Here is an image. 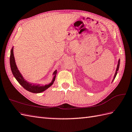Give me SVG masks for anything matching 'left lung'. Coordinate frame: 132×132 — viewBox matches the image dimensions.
Returning a JSON list of instances; mask_svg holds the SVG:
<instances>
[{"label": "left lung", "instance_id": "1", "mask_svg": "<svg viewBox=\"0 0 132 132\" xmlns=\"http://www.w3.org/2000/svg\"><path fill=\"white\" fill-rule=\"evenodd\" d=\"M119 65H120V60H119L118 61V66H117V68H116V72H115V76H114V79H113L112 81H114V80L115 79V77L116 75H117V73H118V71L119 70Z\"/></svg>", "mask_w": 132, "mask_h": 132}]
</instances>
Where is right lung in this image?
Returning a JSON list of instances; mask_svg holds the SVG:
<instances>
[{
	"label": "right lung",
	"instance_id": "right-lung-1",
	"mask_svg": "<svg viewBox=\"0 0 132 132\" xmlns=\"http://www.w3.org/2000/svg\"><path fill=\"white\" fill-rule=\"evenodd\" d=\"M13 48L11 51V55H10V66L11 69L12 70V73H13V76L16 79L17 81L19 82L21 85L26 90H28L30 92L34 93H41L42 92L45 90L47 89L49 87H50L51 85L53 84V82L56 78V75L57 73V70H56L53 72V75H55L53 79V80L52 81V82L48 85H45L44 86H39V85H32L31 84H30L27 82L23 78L22 76L21 75L20 72L18 71L17 67L16 66V63H15L14 57L13 55Z\"/></svg>",
	"mask_w": 132,
	"mask_h": 132
}]
</instances>
